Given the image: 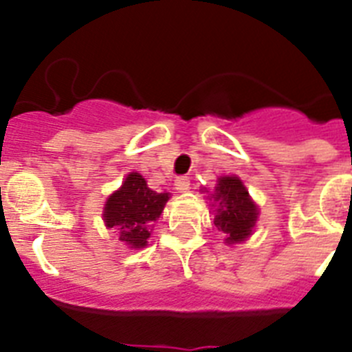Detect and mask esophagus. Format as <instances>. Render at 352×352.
Here are the masks:
<instances>
[{"label": "esophagus", "mask_w": 352, "mask_h": 352, "mask_svg": "<svg viewBox=\"0 0 352 352\" xmlns=\"http://www.w3.org/2000/svg\"><path fill=\"white\" fill-rule=\"evenodd\" d=\"M174 186L178 192H188L190 190V178L188 176H179L176 182H174Z\"/></svg>", "instance_id": "34e87169"}]
</instances>
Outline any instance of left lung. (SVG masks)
Returning a JSON list of instances; mask_svg holds the SVG:
<instances>
[{
  "label": "left lung",
  "instance_id": "8db88e82",
  "mask_svg": "<svg viewBox=\"0 0 352 352\" xmlns=\"http://www.w3.org/2000/svg\"><path fill=\"white\" fill-rule=\"evenodd\" d=\"M211 199L217 203L214 226L226 234V243L245 241L254 231L259 210L248 195L243 182L236 176H220Z\"/></svg>",
  "mask_w": 352,
  "mask_h": 352
}]
</instances>
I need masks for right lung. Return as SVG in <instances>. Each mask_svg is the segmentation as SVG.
Listing matches in <instances>:
<instances>
[{"mask_svg": "<svg viewBox=\"0 0 352 352\" xmlns=\"http://www.w3.org/2000/svg\"><path fill=\"white\" fill-rule=\"evenodd\" d=\"M169 201V194H158L146 185L139 173L126 174L123 185L109 195L104 206V222L107 229L120 232V241L129 248L148 245L151 227L157 222Z\"/></svg>", "mask_w": 352, "mask_h": 352, "instance_id": "1", "label": "right lung"}]
</instances>
